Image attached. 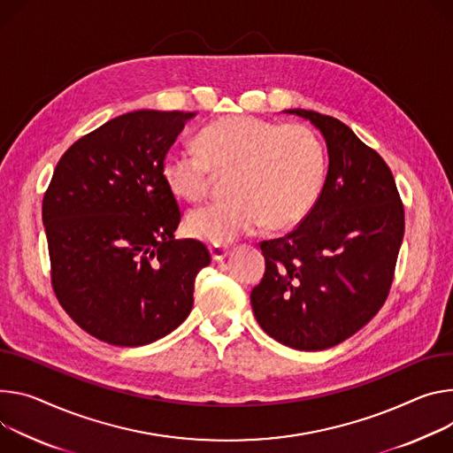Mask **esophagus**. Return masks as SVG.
<instances>
[{
  "label": "esophagus",
  "mask_w": 453,
  "mask_h": 453,
  "mask_svg": "<svg viewBox=\"0 0 453 453\" xmlns=\"http://www.w3.org/2000/svg\"><path fill=\"white\" fill-rule=\"evenodd\" d=\"M210 253H211V258L215 262H222L227 255H229V248L227 245H210Z\"/></svg>",
  "instance_id": "obj_1"
}]
</instances>
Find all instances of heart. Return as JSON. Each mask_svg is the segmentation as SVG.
<instances>
[{
  "label": "heart",
  "instance_id": "b5f03b06",
  "mask_svg": "<svg viewBox=\"0 0 453 453\" xmlns=\"http://www.w3.org/2000/svg\"><path fill=\"white\" fill-rule=\"evenodd\" d=\"M198 148H173L162 160L170 191L188 202L210 193L215 175H227V200L188 215V233L222 245L258 233L265 224L285 229L298 224L316 203L326 173L319 137L303 125H278L251 115L211 122Z\"/></svg>",
  "mask_w": 453,
  "mask_h": 453
}]
</instances>
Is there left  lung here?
<instances>
[{"label":"left lung","instance_id":"obj_1","mask_svg":"<svg viewBox=\"0 0 453 453\" xmlns=\"http://www.w3.org/2000/svg\"><path fill=\"white\" fill-rule=\"evenodd\" d=\"M285 113L319 130L328 172L300 226L260 243L265 274L251 291V305L281 345L323 350L356 334L383 307L404 211L387 162L342 120L300 108Z\"/></svg>","mask_w":453,"mask_h":453}]
</instances>
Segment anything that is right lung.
Here are the masks:
<instances>
[{"label":"right lung","mask_w":453,"mask_h":453,"mask_svg":"<svg viewBox=\"0 0 453 453\" xmlns=\"http://www.w3.org/2000/svg\"><path fill=\"white\" fill-rule=\"evenodd\" d=\"M195 111L137 110L73 142L43 198L54 293L94 338L153 343L189 316L196 273L211 257L175 240L179 203L162 160Z\"/></svg>","instance_id":"right-lung-1"}]
</instances>
